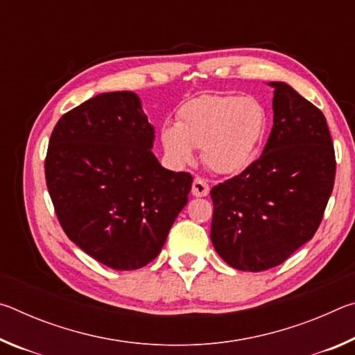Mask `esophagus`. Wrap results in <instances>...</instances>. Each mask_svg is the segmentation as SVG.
<instances>
[{"label":"esophagus","mask_w":355,"mask_h":355,"mask_svg":"<svg viewBox=\"0 0 355 355\" xmlns=\"http://www.w3.org/2000/svg\"><path fill=\"white\" fill-rule=\"evenodd\" d=\"M209 192V186L205 178L196 177L194 182H192V196L196 197H205Z\"/></svg>","instance_id":"esophagus-1"}]
</instances>
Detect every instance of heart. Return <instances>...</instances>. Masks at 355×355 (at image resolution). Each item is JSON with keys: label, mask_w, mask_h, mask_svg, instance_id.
<instances>
[{"label": "heart", "mask_w": 355, "mask_h": 355, "mask_svg": "<svg viewBox=\"0 0 355 355\" xmlns=\"http://www.w3.org/2000/svg\"><path fill=\"white\" fill-rule=\"evenodd\" d=\"M269 128L260 100L241 95H203L180 107L177 125L161 128L167 159L182 167L202 148L203 163L219 175H236L254 163Z\"/></svg>", "instance_id": "b5f03b06"}]
</instances>
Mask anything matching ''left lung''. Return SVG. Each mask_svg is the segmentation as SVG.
Listing matches in <instances>:
<instances>
[{"instance_id": "1", "label": "left lung", "mask_w": 355, "mask_h": 355, "mask_svg": "<svg viewBox=\"0 0 355 355\" xmlns=\"http://www.w3.org/2000/svg\"><path fill=\"white\" fill-rule=\"evenodd\" d=\"M274 87V125L260 158L211 189V241L239 271L279 266L310 241L335 182L326 117L286 83Z\"/></svg>"}]
</instances>
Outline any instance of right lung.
I'll use <instances>...</instances> for the list:
<instances>
[{
	"instance_id": "right-lung-1",
	"label": "right lung",
	"mask_w": 355,
	"mask_h": 355,
	"mask_svg": "<svg viewBox=\"0 0 355 355\" xmlns=\"http://www.w3.org/2000/svg\"><path fill=\"white\" fill-rule=\"evenodd\" d=\"M135 92H106L65 112L53 130L45 178L65 235L117 271L155 260L192 177L164 169Z\"/></svg>"
}]
</instances>
